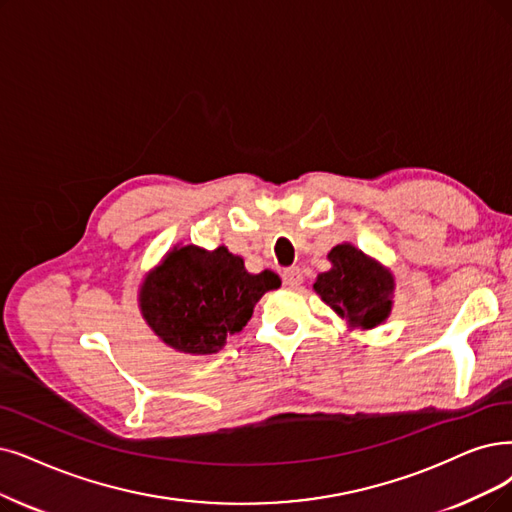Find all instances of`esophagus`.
Listing matches in <instances>:
<instances>
[{"instance_id": "1", "label": "esophagus", "mask_w": 512, "mask_h": 512, "mask_svg": "<svg viewBox=\"0 0 512 512\" xmlns=\"http://www.w3.org/2000/svg\"><path fill=\"white\" fill-rule=\"evenodd\" d=\"M283 281L285 285H290V288H298V285L302 283V271L300 267H288L283 271Z\"/></svg>"}]
</instances>
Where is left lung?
<instances>
[{
	"mask_svg": "<svg viewBox=\"0 0 512 512\" xmlns=\"http://www.w3.org/2000/svg\"><path fill=\"white\" fill-rule=\"evenodd\" d=\"M332 269L315 281V292L351 325L376 327L391 313L393 275L351 243L330 252Z\"/></svg>",
	"mask_w": 512,
	"mask_h": 512,
	"instance_id": "left-lung-1",
	"label": "left lung"
}]
</instances>
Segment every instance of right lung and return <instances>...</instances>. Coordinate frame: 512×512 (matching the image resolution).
Listing matches in <instances>:
<instances>
[{
	"label": "right lung",
	"instance_id": "add662e5",
	"mask_svg": "<svg viewBox=\"0 0 512 512\" xmlns=\"http://www.w3.org/2000/svg\"><path fill=\"white\" fill-rule=\"evenodd\" d=\"M275 273L250 275L227 248H176L142 283L140 309L153 332L191 355L220 351L243 330L264 292L279 288Z\"/></svg>",
	"mask_w": 512,
	"mask_h": 512
}]
</instances>
